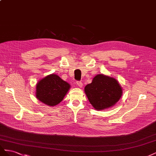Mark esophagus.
Here are the masks:
<instances>
[{
	"label": "esophagus",
	"instance_id": "obj_1",
	"mask_svg": "<svg viewBox=\"0 0 156 156\" xmlns=\"http://www.w3.org/2000/svg\"><path fill=\"white\" fill-rule=\"evenodd\" d=\"M77 86L80 88H81L83 87V83L81 81H77Z\"/></svg>",
	"mask_w": 156,
	"mask_h": 156
}]
</instances>
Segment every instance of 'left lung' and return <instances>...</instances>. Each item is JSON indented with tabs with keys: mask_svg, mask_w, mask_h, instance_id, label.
<instances>
[{
	"mask_svg": "<svg viewBox=\"0 0 156 156\" xmlns=\"http://www.w3.org/2000/svg\"><path fill=\"white\" fill-rule=\"evenodd\" d=\"M90 103L96 110H103L115 105L119 101L122 89L117 80L103 74L94 77L84 88Z\"/></svg>",
	"mask_w": 156,
	"mask_h": 156,
	"instance_id": "left-lung-1",
	"label": "left lung"
}]
</instances>
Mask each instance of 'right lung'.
Instances as JSON below:
<instances>
[{
  "label": "right lung",
  "instance_id": "obj_1",
  "mask_svg": "<svg viewBox=\"0 0 156 156\" xmlns=\"http://www.w3.org/2000/svg\"><path fill=\"white\" fill-rule=\"evenodd\" d=\"M70 88V84L56 74H51L41 79L36 84V96L49 106H55L63 100Z\"/></svg>",
  "mask_w": 156,
  "mask_h": 156
}]
</instances>
